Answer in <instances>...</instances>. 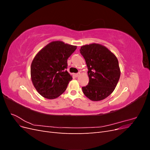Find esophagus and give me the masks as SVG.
Masks as SVG:
<instances>
[{
    "instance_id": "34e87169",
    "label": "esophagus",
    "mask_w": 150,
    "mask_h": 150,
    "mask_svg": "<svg viewBox=\"0 0 150 150\" xmlns=\"http://www.w3.org/2000/svg\"><path fill=\"white\" fill-rule=\"evenodd\" d=\"M79 75H80V73H76L73 74V76L75 77V78H77V77H78Z\"/></svg>"
}]
</instances>
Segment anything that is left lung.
<instances>
[{
	"label": "left lung",
	"mask_w": 150,
	"mask_h": 150,
	"mask_svg": "<svg viewBox=\"0 0 150 150\" xmlns=\"http://www.w3.org/2000/svg\"><path fill=\"white\" fill-rule=\"evenodd\" d=\"M81 54L88 69L89 83L82 88L90 100H103L113 92L118 83L121 71L114 54L101 44L93 43L81 46Z\"/></svg>",
	"instance_id": "8db88e82"
}]
</instances>
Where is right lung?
Returning <instances> with one entry per match:
<instances>
[{
  "label": "right lung",
  "mask_w": 150,
  "mask_h": 150,
  "mask_svg": "<svg viewBox=\"0 0 150 150\" xmlns=\"http://www.w3.org/2000/svg\"><path fill=\"white\" fill-rule=\"evenodd\" d=\"M77 46L57 40L46 45L36 54L30 66V76L37 91L45 98H57L72 79L66 69L67 59Z\"/></svg>",
  "instance_id": "1"
}]
</instances>
